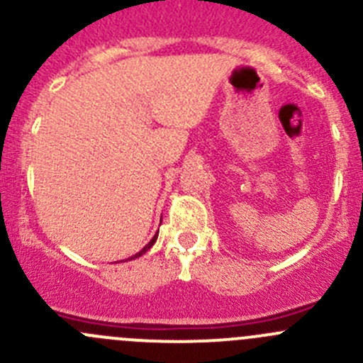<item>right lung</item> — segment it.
Instances as JSON below:
<instances>
[{
    "label": "right lung",
    "mask_w": 363,
    "mask_h": 363,
    "mask_svg": "<svg viewBox=\"0 0 363 363\" xmlns=\"http://www.w3.org/2000/svg\"><path fill=\"white\" fill-rule=\"evenodd\" d=\"M156 239H158V233H156V235H155V237H152V239H151V242H149V244H147V246H145V247H144V250H142V251H138V252H137V255H133V256H131V258H128V259H133V258H138V256L145 255V252H147L149 250H151V247H152V246H155Z\"/></svg>",
    "instance_id": "right-lung-1"
}]
</instances>
